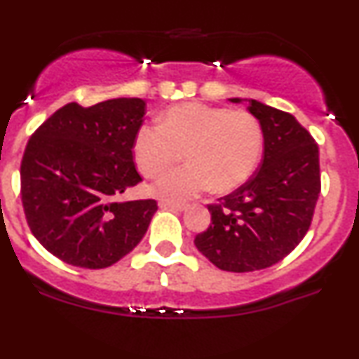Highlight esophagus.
I'll list each match as a JSON object with an SVG mask.
<instances>
[{"mask_svg":"<svg viewBox=\"0 0 359 359\" xmlns=\"http://www.w3.org/2000/svg\"><path fill=\"white\" fill-rule=\"evenodd\" d=\"M158 205L162 207V209H174V210H179V212H182V210L187 209V204H175V202H167V201H162L158 202Z\"/></svg>","mask_w":359,"mask_h":359,"instance_id":"esophagus-1","label":"esophagus"}]
</instances>
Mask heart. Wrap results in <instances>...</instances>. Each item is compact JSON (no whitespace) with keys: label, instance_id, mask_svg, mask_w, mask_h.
Here are the masks:
<instances>
[{"label":"heart","instance_id":"1","mask_svg":"<svg viewBox=\"0 0 359 359\" xmlns=\"http://www.w3.org/2000/svg\"><path fill=\"white\" fill-rule=\"evenodd\" d=\"M264 149L257 116L189 102L170 107L161 123H144L133 137L138 170L149 179L161 175L185 152L187 167L168 172L152 194L167 202H185L209 191H232L249 179Z\"/></svg>","mask_w":359,"mask_h":359}]
</instances>
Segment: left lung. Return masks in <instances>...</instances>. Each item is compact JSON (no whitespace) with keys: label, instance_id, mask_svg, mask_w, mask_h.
Instances as JSON below:
<instances>
[{"label":"left lung","instance_id":"1","mask_svg":"<svg viewBox=\"0 0 359 359\" xmlns=\"http://www.w3.org/2000/svg\"><path fill=\"white\" fill-rule=\"evenodd\" d=\"M239 103V98H231ZM264 130V157L248 182L219 204H209L210 226L196 248L222 271L250 273L271 267L303 241L319 192V149L287 111L249 100Z\"/></svg>","mask_w":359,"mask_h":359}]
</instances>
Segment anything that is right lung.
Wrapping results in <instances>:
<instances>
[{
    "mask_svg": "<svg viewBox=\"0 0 359 359\" xmlns=\"http://www.w3.org/2000/svg\"><path fill=\"white\" fill-rule=\"evenodd\" d=\"M144 115L142 98L72 102L29 137L20 168L25 217L38 243L67 264L109 267L149 229L154 198L118 201L142 182L132 145Z\"/></svg>",
    "mask_w": 359,
    "mask_h": 359,
    "instance_id": "1",
    "label": "right lung"
}]
</instances>
